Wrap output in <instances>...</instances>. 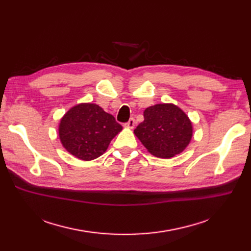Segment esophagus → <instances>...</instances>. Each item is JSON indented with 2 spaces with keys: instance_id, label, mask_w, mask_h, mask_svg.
<instances>
[{
  "instance_id": "esophagus-1",
  "label": "esophagus",
  "mask_w": 251,
  "mask_h": 251,
  "mask_svg": "<svg viewBox=\"0 0 251 251\" xmlns=\"http://www.w3.org/2000/svg\"><path fill=\"white\" fill-rule=\"evenodd\" d=\"M125 126H126L127 128H134L135 126H136V121H135L134 118H131Z\"/></svg>"
}]
</instances>
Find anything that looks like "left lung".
Segmentation results:
<instances>
[{"instance_id":"left-lung-1","label":"left lung","mask_w":251,"mask_h":251,"mask_svg":"<svg viewBox=\"0 0 251 251\" xmlns=\"http://www.w3.org/2000/svg\"><path fill=\"white\" fill-rule=\"evenodd\" d=\"M143 117L134 134L151 155L169 159L182 153L191 142L193 124L178 105H151L144 110Z\"/></svg>"}]
</instances>
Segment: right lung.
<instances>
[{
	"label": "right lung",
	"mask_w": 251,
	"mask_h": 251,
	"mask_svg": "<svg viewBox=\"0 0 251 251\" xmlns=\"http://www.w3.org/2000/svg\"><path fill=\"white\" fill-rule=\"evenodd\" d=\"M121 130L113 115L88 102L74 105L65 114L59 121L58 136L67 151L90 161L101 156Z\"/></svg>",
	"instance_id": "obj_1"
}]
</instances>
